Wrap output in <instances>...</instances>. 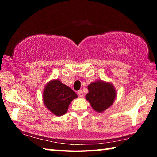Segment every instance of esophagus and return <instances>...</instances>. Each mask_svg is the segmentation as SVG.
<instances>
[{
	"mask_svg": "<svg viewBox=\"0 0 157 157\" xmlns=\"http://www.w3.org/2000/svg\"><path fill=\"white\" fill-rule=\"evenodd\" d=\"M78 95L80 98H83L84 97V93L83 91H82V90H79V91H78Z\"/></svg>",
	"mask_w": 157,
	"mask_h": 157,
	"instance_id": "obj_1",
	"label": "esophagus"
}]
</instances>
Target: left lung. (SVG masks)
Listing matches in <instances>:
<instances>
[{
	"mask_svg": "<svg viewBox=\"0 0 157 157\" xmlns=\"http://www.w3.org/2000/svg\"><path fill=\"white\" fill-rule=\"evenodd\" d=\"M87 88L89 92L85 98L98 113H102L109 108L117 96L115 87L110 82L96 80L89 84Z\"/></svg>",
	"mask_w": 157,
	"mask_h": 157,
	"instance_id": "1",
	"label": "left lung"
}]
</instances>
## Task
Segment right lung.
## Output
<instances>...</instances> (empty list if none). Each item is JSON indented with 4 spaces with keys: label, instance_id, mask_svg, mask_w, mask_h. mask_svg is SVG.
Returning <instances> with one entry per match:
<instances>
[{
    "label": "right lung",
    "instance_id": "add662e5",
    "mask_svg": "<svg viewBox=\"0 0 157 157\" xmlns=\"http://www.w3.org/2000/svg\"><path fill=\"white\" fill-rule=\"evenodd\" d=\"M42 98L45 107L54 115L61 116L67 112L69 105L78 98V95L57 79H51L46 84Z\"/></svg>",
    "mask_w": 157,
    "mask_h": 157
}]
</instances>
